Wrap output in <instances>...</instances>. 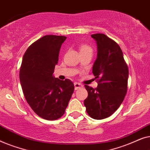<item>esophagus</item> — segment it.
I'll list each match as a JSON object with an SVG mask.
<instances>
[{"mask_svg":"<svg viewBox=\"0 0 150 150\" xmlns=\"http://www.w3.org/2000/svg\"><path fill=\"white\" fill-rule=\"evenodd\" d=\"M83 85H81V83H74V87H75V89L77 90L80 89V88L83 87Z\"/></svg>","mask_w":150,"mask_h":150,"instance_id":"esophagus-1","label":"esophagus"}]
</instances>
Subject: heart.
<instances>
[{
  "mask_svg": "<svg viewBox=\"0 0 150 150\" xmlns=\"http://www.w3.org/2000/svg\"><path fill=\"white\" fill-rule=\"evenodd\" d=\"M83 51H92L91 47L87 46V45H82L80 47V52H83Z\"/></svg>",
  "mask_w": 150,
  "mask_h": 150,
  "instance_id": "heart-1",
  "label": "heart"
}]
</instances>
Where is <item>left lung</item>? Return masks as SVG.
Listing matches in <instances>:
<instances>
[{
  "mask_svg": "<svg viewBox=\"0 0 150 150\" xmlns=\"http://www.w3.org/2000/svg\"><path fill=\"white\" fill-rule=\"evenodd\" d=\"M97 45V58L92 71L99 79L96 89L85 85L88 96L84 101L88 115L102 120L114 113L124 101L128 89V67L120 47L104 34L91 35Z\"/></svg>",
  "mask_w": 150,
  "mask_h": 150,
  "instance_id": "obj_1",
  "label": "left lung"
}]
</instances>
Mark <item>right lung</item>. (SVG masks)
Masks as SVG:
<instances>
[{"label":"right lung","mask_w":150,"mask_h":150,"mask_svg":"<svg viewBox=\"0 0 150 150\" xmlns=\"http://www.w3.org/2000/svg\"><path fill=\"white\" fill-rule=\"evenodd\" d=\"M66 37L45 35L28 47L22 58L20 81L26 102L33 111L47 120L65 113L74 85L53 75L61 46Z\"/></svg>","instance_id":"right-lung-1"}]
</instances>
